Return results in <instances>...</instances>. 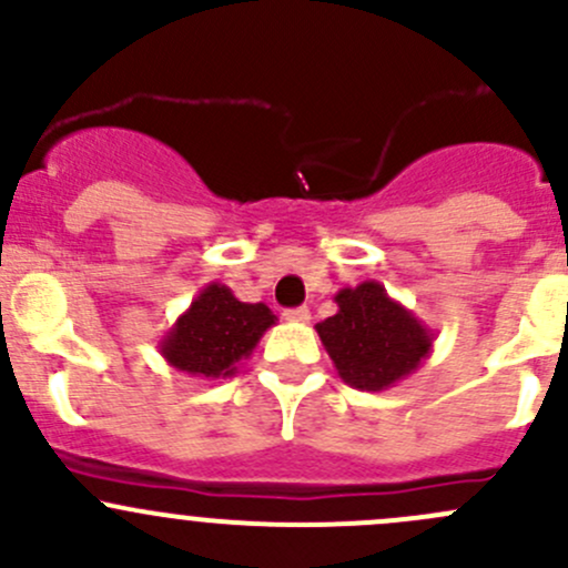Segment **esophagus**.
<instances>
[{
  "label": "esophagus",
  "instance_id": "34e87169",
  "mask_svg": "<svg viewBox=\"0 0 568 568\" xmlns=\"http://www.w3.org/2000/svg\"><path fill=\"white\" fill-rule=\"evenodd\" d=\"M285 321H296V324H307L311 321V311L307 307H291V311L283 313Z\"/></svg>",
  "mask_w": 568,
  "mask_h": 568
}]
</instances>
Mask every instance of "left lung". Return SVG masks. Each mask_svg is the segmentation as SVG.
Wrapping results in <instances>:
<instances>
[{"label": "left lung", "instance_id": "obj_1", "mask_svg": "<svg viewBox=\"0 0 568 568\" xmlns=\"http://www.w3.org/2000/svg\"><path fill=\"white\" fill-rule=\"evenodd\" d=\"M335 305V316L316 324V332L337 376L354 390L395 387L432 354L434 332L376 280L341 288Z\"/></svg>", "mask_w": 568, "mask_h": 568}]
</instances>
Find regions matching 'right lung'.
<instances>
[{"mask_svg":"<svg viewBox=\"0 0 568 568\" xmlns=\"http://www.w3.org/2000/svg\"><path fill=\"white\" fill-rule=\"evenodd\" d=\"M277 316L263 302L247 305L222 283H209L159 341L170 365L200 379H227L261 343Z\"/></svg>","mask_w":568,"mask_h":568,"instance_id":"add662e5","label":"right lung"}]
</instances>
